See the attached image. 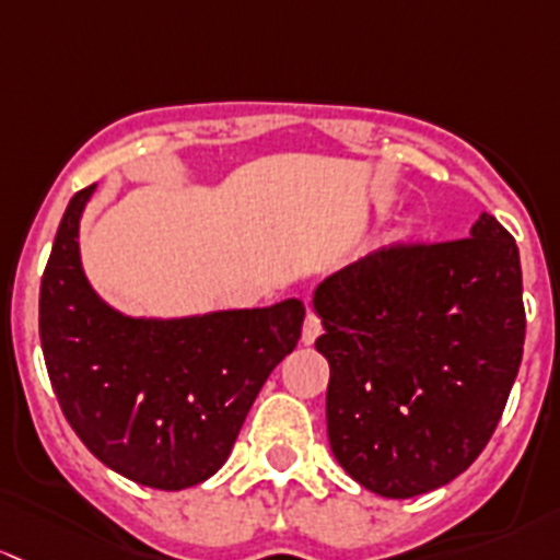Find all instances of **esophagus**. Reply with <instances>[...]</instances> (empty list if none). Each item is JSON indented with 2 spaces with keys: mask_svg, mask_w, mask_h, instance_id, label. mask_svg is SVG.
Instances as JSON below:
<instances>
[{
  "mask_svg": "<svg viewBox=\"0 0 560 560\" xmlns=\"http://www.w3.org/2000/svg\"><path fill=\"white\" fill-rule=\"evenodd\" d=\"M320 331H323V326H320L318 315L307 313V318H304V326H302V345H313L315 339H318Z\"/></svg>",
  "mask_w": 560,
  "mask_h": 560,
  "instance_id": "obj_1",
  "label": "esophagus"
}]
</instances>
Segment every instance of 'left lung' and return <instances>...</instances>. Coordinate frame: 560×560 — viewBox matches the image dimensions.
Returning <instances> with one entry per match:
<instances>
[{
	"label": "left lung",
	"mask_w": 560,
	"mask_h": 560,
	"mask_svg": "<svg viewBox=\"0 0 560 560\" xmlns=\"http://www.w3.org/2000/svg\"><path fill=\"white\" fill-rule=\"evenodd\" d=\"M334 458L366 491L412 499L475 464L526 339L521 253L482 212L471 237L369 253L315 288Z\"/></svg>",
	"instance_id": "obj_1"
}]
</instances>
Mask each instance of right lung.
I'll use <instances>...</instances> for the list:
<instances>
[{
	"mask_svg": "<svg viewBox=\"0 0 560 560\" xmlns=\"http://www.w3.org/2000/svg\"><path fill=\"white\" fill-rule=\"evenodd\" d=\"M96 186L69 199L39 285V339L61 412L118 475L180 491L226 464L272 369L302 337L299 299L194 318H129L80 267L78 226Z\"/></svg>",
	"mask_w": 560,
	"mask_h": 560,
	"instance_id": "right-lung-1",
	"label": "right lung"
}]
</instances>
